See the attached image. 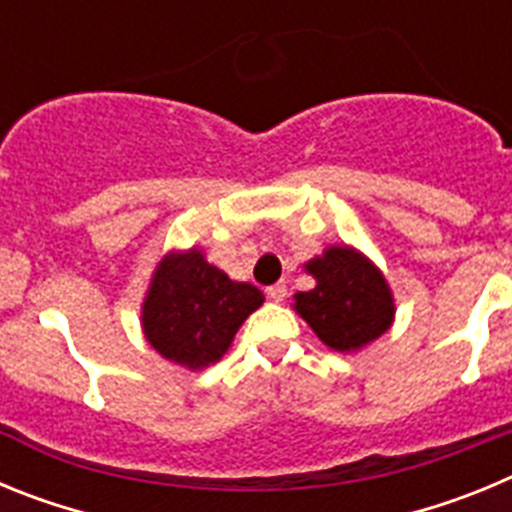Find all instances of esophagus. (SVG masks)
I'll return each instance as SVG.
<instances>
[{
    "label": "esophagus",
    "instance_id": "34e87169",
    "mask_svg": "<svg viewBox=\"0 0 512 512\" xmlns=\"http://www.w3.org/2000/svg\"><path fill=\"white\" fill-rule=\"evenodd\" d=\"M266 297L274 302H282L284 297H287V284L277 282V284H271V287H266Z\"/></svg>",
    "mask_w": 512,
    "mask_h": 512
}]
</instances>
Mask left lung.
<instances>
[{"instance_id":"left-lung-1","label":"left lung","mask_w":512,"mask_h":512,"mask_svg":"<svg viewBox=\"0 0 512 512\" xmlns=\"http://www.w3.org/2000/svg\"><path fill=\"white\" fill-rule=\"evenodd\" d=\"M307 271L318 287L297 292L295 310L325 346L354 351L390 328L395 315L390 287L354 248H328Z\"/></svg>"}]
</instances>
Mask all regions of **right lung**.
Returning <instances> with one entry per match:
<instances>
[{"label":"right lung","instance_id":"obj_1","mask_svg":"<svg viewBox=\"0 0 512 512\" xmlns=\"http://www.w3.org/2000/svg\"><path fill=\"white\" fill-rule=\"evenodd\" d=\"M261 302V289L228 279L194 248L161 261L143 305V328L158 354L197 369L228 351L235 330Z\"/></svg>","mask_w":512,"mask_h":512}]
</instances>
